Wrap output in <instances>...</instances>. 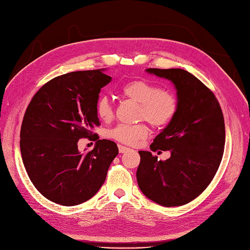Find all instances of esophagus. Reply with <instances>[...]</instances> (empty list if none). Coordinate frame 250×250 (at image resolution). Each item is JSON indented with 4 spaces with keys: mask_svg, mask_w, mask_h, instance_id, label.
I'll use <instances>...</instances> for the list:
<instances>
[{
    "mask_svg": "<svg viewBox=\"0 0 250 250\" xmlns=\"http://www.w3.org/2000/svg\"><path fill=\"white\" fill-rule=\"evenodd\" d=\"M126 150H128L127 147H125V146H123V145H118V151H120L121 154H124Z\"/></svg>",
    "mask_w": 250,
    "mask_h": 250,
    "instance_id": "34e87169",
    "label": "esophagus"
}]
</instances>
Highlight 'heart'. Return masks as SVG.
Instances as JSON below:
<instances>
[{
  "label": "heart",
  "instance_id": "b5f03b06",
  "mask_svg": "<svg viewBox=\"0 0 250 250\" xmlns=\"http://www.w3.org/2000/svg\"><path fill=\"white\" fill-rule=\"evenodd\" d=\"M122 93L138 104V117L144 118L156 128H163L171 122L178 112L179 100L173 92L161 90L147 80L129 81L122 86ZM95 113L101 121L107 123L113 118V106L106 96L96 101ZM148 127L141 124H118L107 130L106 136L124 145L135 146L145 139Z\"/></svg>",
  "mask_w": 250,
  "mask_h": 250
}]
</instances>
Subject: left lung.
I'll list each match as a JSON object with an SVG mask.
<instances>
[{"label":"left lung","instance_id":"8db88e82","mask_svg":"<svg viewBox=\"0 0 250 250\" xmlns=\"http://www.w3.org/2000/svg\"><path fill=\"white\" fill-rule=\"evenodd\" d=\"M146 71L173 83L179 107L150 145L152 151L169 150L170 158L163 161L150 151H138V187L157 204L181 207L207 189L220 167L225 145L224 116L213 92L193 74L183 69Z\"/></svg>","mask_w":250,"mask_h":250}]
</instances>
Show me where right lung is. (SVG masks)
Here are the masks:
<instances>
[{
    "instance_id": "1",
    "label": "right lung",
    "mask_w": 250,
    "mask_h": 250,
    "mask_svg": "<svg viewBox=\"0 0 250 250\" xmlns=\"http://www.w3.org/2000/svg\"><path fill=\"white\" fill-rule=\"evenodd\" d=\"M105 69L74 71L43 84L26 108L21 152L35 188L51 202L73 207L90 200L106 179L117 145L99 139L89 152L78 150L80 138L95 136L100 125L95 104L112 78Z\"/></svg>"
}]
</instances>
